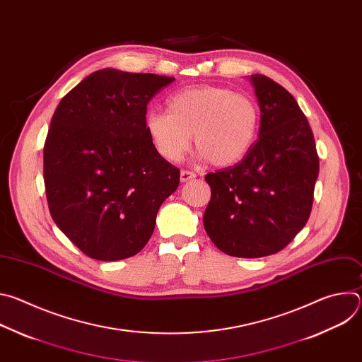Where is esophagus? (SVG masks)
Returning a JSON list of instances; mask_svg holds the SVG:
<instances>
[{"label":"esophagus","instance_id":"obj_1","mask_svg":"<svg viewBox=\"0 0 362 362\" xmlns=\"http://www.w3.org/2000/svg\"><path fill=\"white\" fill-rule=\"evenodd\" d=\"M194 177H196V175L193 172H189V170H182L180 172V180L182 182H187V180H192Z\"/></svg>","mask_w":362,"mask_h":362}]
</instances>
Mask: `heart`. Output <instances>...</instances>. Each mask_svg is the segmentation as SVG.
Here are the masks:
<instances>
[{
    "label": "heart",
    "instance_id": "heart-1",
    "mask_svg": "<svg viewBox=\"0 0 362 362\" xmlns=\"http://www.w3.org/2000/svg\"><path fill=\"white\" fill-rule=\"evenodd\" d=\"M146 132L162 158L179 162L192 144L203 160L218 168L240 162L250 150L257 129L259 109L246 94L219 86H196L173 93L168 112L146 115Z\"/></svg>",
    "mask_w": 362,
    "mask_h": 362
}]
</instances>
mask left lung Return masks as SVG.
Returning <instances> with one entry per match:
<instances>
[{
  "mask_svg": "<svg viewBox=\"0 0 362 362\" xmlns=\"http://www.w3.org/2000/svg\"><path fill=\"white\" fill-rule=\"evenodd\" d=\"M249 80L261 109L259 139L242 162L206 175L212 197L203 226L222 252L262 257L284 249L308 222L320 159L292 94L262 74Z\"/></svg>",
  "mask_w": 362,
  "mask_h": 362,
  "instance_id": "left-lung-1",
  "label": "left lung"
}]
</instances>
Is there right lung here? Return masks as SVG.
<instances>
[{
	"label": "right lung",
	"instance_id": "add662e5",
	"mask_svg": "<svg viewBox=\"0 0 362 362\" xmlns=\"http://www.w3.org/2000/svg\"><path fill=\"white\" fill-rule=\"evenodd\" d=\"M175 78L103 69L69 91L44 144L49 214L87 256L120 261L148 242L180 172L153 146L150 98Z\"/></svg>",
	"mask_w": 362,
	"mask_h": 362
}]
</instances>
